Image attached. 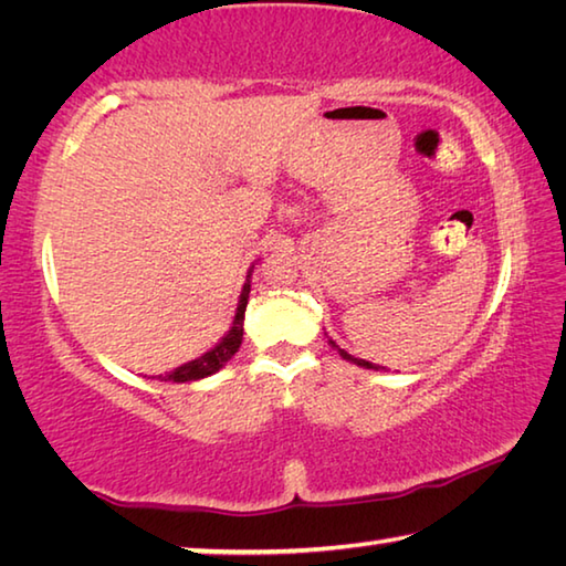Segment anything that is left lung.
Instances as JSON below:
<instances>
[{
    "label": "left lung",
    "instance_id": "1",
    "mask_svg": "<svg viewBox=\"0 0 566 566\" xmlns=\"http://www.w3.org/2000/svg\"><path fill=\"white\" fill-rule=\"evenodd\" d=\"M329 344H332L334 349L339 352V357H342V359H347V361H352V364H357V367H364V369H379L377 364H371V361H367V359H357V357H352V354H347L344 349H339V344H337V342H332V339H329Z\"/></svg>",
    "mask_w": 566,
    "mask_h": 566
}]
</instances>
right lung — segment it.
<instances>
[{"label": "right lung", "instance_id": "add662e5", "mask_svg": "<svg viewBox=\"0 0 566 566\" xmlns=\"http://www.w3.org/2000/svg\"><path fill=\"white\" fill-rule=\"evenodd\" d=\"M252 270H254V264L249 266V272H247V282L242 286V294H239V304H237L232 327H229L224 337L217 342V347L205 352L202 357L181 364V367L169 371V375H159L161 381H197V379L212 377L214 371L222 369L224 364L234 357L237 349L242 347V337H244V310L249 302V290H252V284H249V280H252Z\"/></svg>", "mask_w": 566, "mask_h": 566}]
</instances>
